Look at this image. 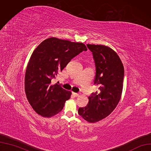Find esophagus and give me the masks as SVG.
Returning <instances> with one entry per match:
<instances>
[{
    "label": "esophagus",
    "mask_w": 151,
    "mask_h": 151,
    "mask_svg": "<svg viewBox=\"0 0 151 151\" xmlns=\"http://www.w3.org/2000/svg\"><path fill=\"white\" fill-rule=\"evenodd\" d=\"M72 95H73L74 97H78L79 96V93H76V92H72Z\"/></svg>",
    "instance_id": "esophagus-1"
}]
</instances>
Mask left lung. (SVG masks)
<instances>
[{
	"mask_svg": "<svg viewBox=\"0 0 151 151\" xmlns=\"http://www.w3.org/2000/svg\"><path fill=\"white\" fill-rule=\"evenodd\" d=\"M93 55L96 65L94 85L99 91L92 93L89 103L80 107L78 114L89 122L93 123L110 114L121 99L124 69L122 61L115 51L102 45H87Z\"/></svg>",
	"mask_w": 151,
	"mask_h": 151,
	"instance_id": "8db88e82",
	"label": "left lung"
}]
</instances>
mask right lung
Listing matches in <instances>:
<instances>
[{
	"mask_svg": "<svg viewBox=\"0 0 151 151\" xmlns=\"http://www.w3.org/2000/svg\"><path fill=\"white\" fill-rule=\"evenodd\" d=\"M87 49L83 43L51 37L44 40L31 55L25 76V92L34 110L50 117L60 112L71 92L52 84L70 60Z\"/></svg>",
	"mask_w": 151,
	"mask_h": 151,
	"instance_id": "obj_1",
	"label": "right lung"
}]
</instances>
